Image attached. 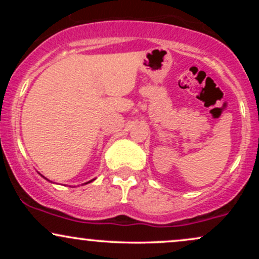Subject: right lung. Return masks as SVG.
<instances>
[{
	"instance_id": "1",
	"label": "right lung",
	"mask_w": 259,
	"mask_h": 259,
	"mask_svg": "<svg viewBox=\"0 0 259 259\" xmlns=\"http://www.w3.org/2000/svg\"><path fill=\"white\" fill-rule=\"evenodd\" d=\"M89 183H90V181H89Z\"/></svg>"
}]
</instances>
